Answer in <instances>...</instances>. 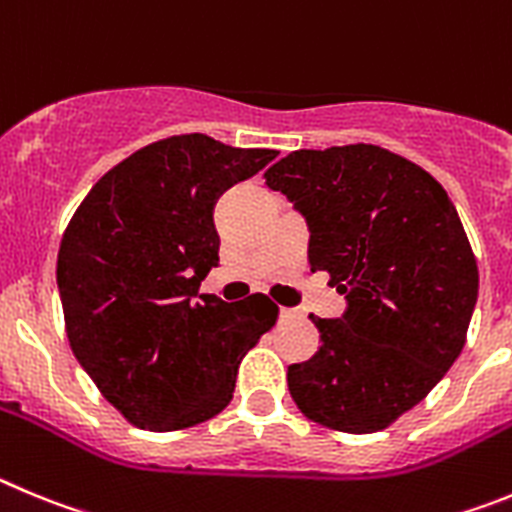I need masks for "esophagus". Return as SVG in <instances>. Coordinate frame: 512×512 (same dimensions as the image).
<instances>
[{"label": "esophagus", "instance_id": "1", "mask_svg": "<svg viewBox=\"0 0 512 512\" xmlns=\"http://www.w3.org/2000/svg\"><path fill=\"white\" fill-rule=\"evenodd\" d=\"M296 319V311L293 308H280V321H290Z\"/></svg>", "mask_w": 512, "mask_h": 512}]
</instances>
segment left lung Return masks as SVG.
Here are the masks:
<instances>
[{"mask_svg": "<svg viewBox=\"0 0 512 512\" xmlns=\"http://www.w3.org/2000/svg\"><path fill=\"white\" fill-rule=\"evenodd\" d=\"M265 183L308 224L311 270L347 298L316 319L319 352L288 367L301 413L372 434L421 403L459 357L480 273L459 214L434 176L377 145L296 150Z\"/></svg>", "mask_w": 512, "mask_h": 512, "instance_id": "8db88e82", "label": "left lung"}]
</instances>
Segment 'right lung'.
<instances>
[{"mask_svg":"<svg viewBox=\"0 0 512 512\" xmlns=\"http://www.w3.org/2000/svg\"><path fill=\"white\" fill-rule=\"evenodd\" d=\"M275 150L178 135L142 147L89 191L58 250L78 365L135 426L178 431L222 413L239 362L278 319L262 293L201 296L219 265L214 206Z\"/></svg>","mask_w":512,"mask_h":512,"instance_id":"1","label":"right lung"}]
</instances>
